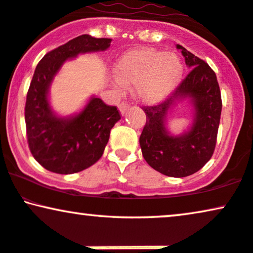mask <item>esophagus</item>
<instances>
[{"label":"esophagus","mask_w":253,"mask_h":253,"mask_svg":"<svg viewBox=\"0 0 253 253\" xmlns=\"http://www.w3.org/2000/svg\"><path fill=\"white\" fill-rule=\"evenodd\" d=\"M129 107H130V104L127 103V102H122L119 106V108H120V111H121V115H122V116H124V115L126 114V110L129 109Z\"/></svg>","instance_id":"esophagus-1"}]
</instances>
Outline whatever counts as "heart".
Wrapping results in <instances>:
<instances>
[{"label": "heart", "instance_id": "1", "mask_svg": "<svg viewBox=\"0 0 253 253\" xmlns=\"http://www.w3.org/2000/svg\"><path fill=\"white\" fill-rule=\"evenodd\" d=\"M122 84H136V95L143 102L155 104L169 96L181 80L183 65L174 52L155 47H137L121 55L114 67Z\"/></svg>", "mask_w": 253, "mask_h": 253}]
</instances>
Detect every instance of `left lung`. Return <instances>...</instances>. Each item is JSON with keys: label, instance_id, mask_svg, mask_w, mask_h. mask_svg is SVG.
I'll use <instances>...</instances> for the list:
<instances>
[{"label": "left lung", "instance_id": "1", "mask_svg": "<svg viewBox=\"0 0 253 253\" xmlns=\"http://www.w3.org/2000/svg\"><path fill=\"white\" fill-rule=\"evenodd\" d=\"M191 68L173 94L162 103L143 107L146 124L139 137L144 159L167 176L183 178L194 174L214 153L222 111V98L215 72L207 62L176 45ZM188 98L195 107V120L187 133L172 136L166 127L168 110Z\"/></svg>", "mask_w": 253, "mask_h": 253}]
</instances>
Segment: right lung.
I'll return each mask as SVG.
<instances>
[{
    "label": "right lung",
    "instance_id": "obj_1",
    "mask_svg": "<svg viewBox=\"0 0 253 253\" xmlns=\"http://www.w3.org/2000/svg\"><path fill=\"white\" fill-rule=\"evenodd\" d=\"M110 42V38L79 36L45 54L36 67L26 95V136L34 158L51 172L72 174L94 165L103 155L110 130L121 120L116 107L95 96L70 117L57 116L48 102V89L65 61L107 50Z\"/></svg>",
    "mask_w": 253,
    "mask_h": 253
}]
</instances>
